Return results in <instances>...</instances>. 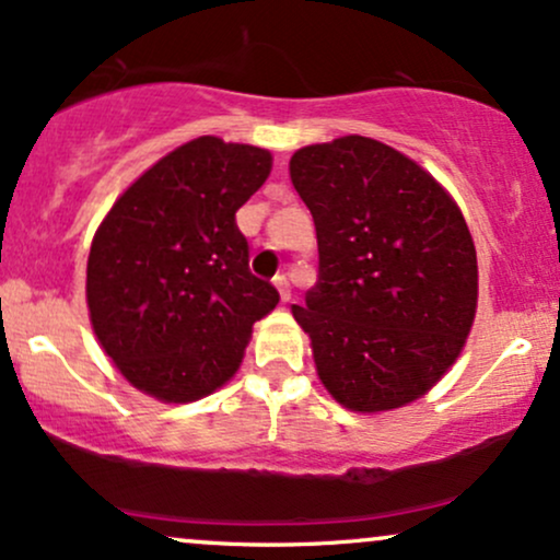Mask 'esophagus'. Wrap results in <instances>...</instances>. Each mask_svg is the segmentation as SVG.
<instances>
[{"instance_id": "34e87169", "label": "esophagus", "mask_w": 560, "mask_h": 560, "mask_svg": "<svg viewBox=\"0 0 560 560\" xmlns=\"http://www.w3.org/2000/svg\"><path fill=\"white\" fill-rule=\"evenodd\" d=\"M273 284L279 287L281 302H289V300H292V289H289V281H287V276H276V281H273Z\"/></svg>"}]
</instances>
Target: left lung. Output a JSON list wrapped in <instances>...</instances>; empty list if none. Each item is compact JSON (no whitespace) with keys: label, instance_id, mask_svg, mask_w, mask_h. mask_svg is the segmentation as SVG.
I'll use <instances>...</instances> for the list:
<instances>
[{"label":"left lung","instance_id":"left-lung-1","mask_svg":"<svg viewBox=\"0 0 560 560\" xmlns=\"http://www.w3.org/2000/svg\"><path fill=\"white\" fill-rule=\"evenodd\" d=\"M289 176L311 210L318 281L292 305L324 387L374 413L423 395L477 313V249L421 165L369 137L302 147Z\"/></svg>","mask_w":560,"mask_h":560}]
</instances>
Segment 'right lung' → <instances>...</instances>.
Here are the masks:
<instances>
[{"label": "right lung", "mask_w": 560, "mask_h": 560, "mask_svg": "<svg viewBox=\"0 0 560 560\" xmlns=\"http://www.w3.org/2000/svg\"><path fill=\"white\" fill-rule=\"evenodd\" d=\"M271 152L199 137L158 160L102 221L86 266L100 345L133 387L191 402L240 369L253 324L279 302L249 271L236 210Z\"/></svg>", "instance_id": "right-lung-1"}]
</instances>
